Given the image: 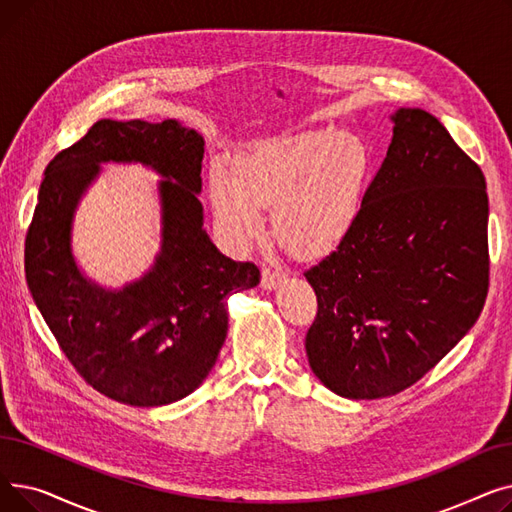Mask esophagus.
<instances>
[{
	"label": "esophagus",
	"instance_id": "esophagus-1",
	"mask_svg": "<svg viewBox=\"0 0 512 512\" xmlns=\"http://www.w3.org/2000/svg\"><path fill=\"white\" fill-rule=\"evenodd\" d=\"M284 278H286V272L278 270V267H263L261 286L267 288V290H272V288H276Z\"/></svg>",
	"mask_w": 512,
	"mask_h": 512
}]
</instances>
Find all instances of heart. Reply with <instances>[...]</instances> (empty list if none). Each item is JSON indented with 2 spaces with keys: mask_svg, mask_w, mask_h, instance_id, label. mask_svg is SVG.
I'll return each instance as SVG.
<instances>
[{
  "mask_svg": "<svg viewBox=\"0 0 512 512\" xmlns=\"http://www.w3.org/2000/svg\"><path fill=\"white\" fill-rule=\"evenodd\" d=\"M371 157L348 132L311 128L253 143L232 176L213 172L209 193L224 234L245 247L263 232L261 207H272L280 245L297 257H319L353 228Z\"/></svg>",
  "mask_w": 512,
  "mask_h": 512,
  "instance_id": "heart-1",
  "label": "heart"
}]
</instances>
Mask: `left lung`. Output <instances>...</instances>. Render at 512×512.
I'll list each match as a JSON object with an SVG mask.
<instances>
[{
	"label": "left lung",
	"mask_w": 512,
	"mask_h": 512,
	"mask_svg": "<svg viewBox=\"0 0 512 512\" xmlns=\"http://www.w3.org/2000/svg\"><path fill=\"white\" fill-rule=\"evenodd\" d=\"M392 122L353 228L305 272L317 297L309 365L355 400L419 382L473 328L490 288L481 168L432 114L402 107Z\"/></svg>",
	"instance_id": "obj_1"
}]
</instances>
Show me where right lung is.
Listing matches in <instances>:
<instances>
[{"label":"right lung","instance_id":"obj_1","mask_svg":"<svg viewBox=\"0 0 512 512\" xmlns=\"http://www.w3.org/2000/svg\"><path fill=\"white\" fill-rule=\"evenodd\" d=\"M203 139L176 120H99L49 161L24 240V274L62 353L93 390L130 407L191 394L228 332L226 299L259 284L253 261L224 257L203 230ZM101 160H141L160 185L165 245L152 272L120 293L87 283L69 253L73 207Z\"/></svg>","mask_w":512,"mask_h":512}]
</instances>
